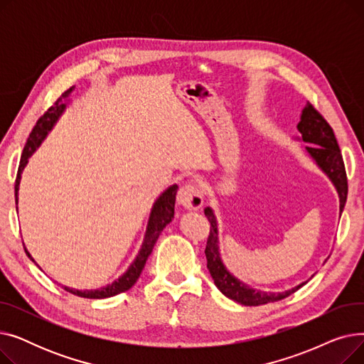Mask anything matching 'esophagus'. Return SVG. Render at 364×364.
I'll use <instances>...</instances> for the list:
<instances>
[{"instance_id": "esophagus-1", "label": "esophagus", "mask_w": 364, "mask_h": 364, "mask_svg": "<svg viewBox=\"0 0 364 364\" xmlns=\"http://www.w3.org/2000/svg\"><path fill=\"white\" fill-rule=\"evenodd\" d=\"M178 203L187 211H198L203 205V192L198 184L188 183L178 190Z\"/></svg>"}]
</instances>
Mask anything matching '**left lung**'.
<instances>
[{"mask_svg":"<svg viewBox=\"0 0 364 364\" xmlns=\"http://www.w3.org/2000/svg\"><path fill=\"white\" fill-rule=\"evenodd\" d=\"M298 131L301 132V140L309 143L305 146V150L309 151V155L316 161V164L326 172L328 177L332 180L333 186L336 187V192L339 195V211H343V206L347 202L348 195V180L346 165H343V159L341 155V149L338 146L336 137L333 134L332 127L324 119L320 112L311 105L307 103L302 109L301 121L298 124ZM205 215L211 224L209 228V236L206 240L205 255H206V267L209 273H211L214 283L217 288L227 296L239 304L243 305H262L269 302L280 301L286 296L292 295L296 292L301 286L305 283H301L295 288L284 291V292H261L255 291L250 286H246L240 280H237L233 274L228 272L221 258L218 251V227L217 220L211 208H205Z\"/></svg>","mask_w":364,"mask_h":364,"instance_id":"1","label":"left lung"}]
</instances>
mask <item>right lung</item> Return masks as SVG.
<instances>
[{
	"instance_id": "add662e5",
	"label": "right lung",
	"mask_w": 364,
	"mask_h": 364,
	"mask_svg": "<svg viewBox=\"0 0 364 364\" xmlns=\"http://www.w3.org/2000/svg\"><path fill=\"white\" fill-rule=\"evenodd\" d=\"M73 87L69 88L68 91H65L62 94L60 99H57L55 103L43 114V117L36 121V125L33 127L32 132L29 134V139L26 141V146L23 149L22 158H21V164H18V169H17V177H16V184H14V195H16V203H17V192H18V186H21V177H22V171L28 164V159L31 158L32 153L36 150V147L43 143V140L47 137L48 131L53 128V125L59 119L60 114L63 113L66 103H62V99L69 97V94L72 92ZM177 186H171L169 188H166L165 192L158 198V200L155 202L151 208V213L149 217V223H147V228H146V235H144V240L141 245V250L139 252V255L134 259V262L129 265V269L127 270V273H124L118 280H114L112 284L105 286V288L100 289H94V291H76V289H69L66 286H63L65 291L81 296V298H90V299H102V298H110L118 294H122L128 289H131L134 283H136L144 269L146 261L149 258V255L153 251V246H155L159 235L162 233V230L165 228V225L168 223H171V220L174 218V206H176V195H177ZM26 254L29 255V252L26 251ZM31 257V255H29ZM33 261V259H32Z\"/></svg>"
}]
</instances>
